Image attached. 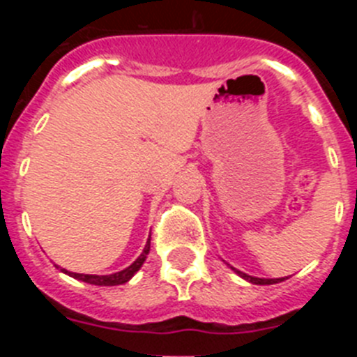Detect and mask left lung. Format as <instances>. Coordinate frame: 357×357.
Here are the masks:
<instances>
[{
    "label": "left lung",
    "instance_id": "1",
    "mask_svg": "<svg viewBox=\"0 0 357 357\" xmlns=\"http://www.w3.org/2000/svg\"><path fill=\"white\" fill-rule=\"evenodd\" d=\"M236 273H238L239 277H243L245 280H248V282H252V284H275V282H282L284 280V277L282 279H259V277H252V275H247V273L239 272V270H236V268H232Z\"/></svg>",
    "mask_w": 357,
    "mask_h": 357
}]
</instances>
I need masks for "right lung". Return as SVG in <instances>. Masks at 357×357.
I'll return each mask as SVG.
<instances>
[{"instance_id":"1","label":"right lung","mask_w":357,"mask_h":357,"mask_svg":"<svg viewBox=\"0 0 357 357\" xmlns=\"http://www.w3.org/2000/svg\"><path fill=\"white\" fill-rule=\"evenodd\" d=\"M150 252V239L146 241V247H144L143 254L134 261L128 268L121 270V272H116V273H110V275H85V273H73L68 272L62 268V272L71 275L73 279H78V280H84L87 284H94V286H118V284H125L132 277L135 275V272H139V268L143 266V263L146 261V255Z\"/></svg>"}]
</instances>
